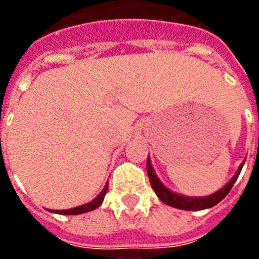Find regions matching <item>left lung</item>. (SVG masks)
<instances>
[{"label": "left lung", "mask_w": 259, "mask_h": 259, "mask_svg": "<svg viewBox=\"0 0 259 259\" xmlns=\"http://www.w3.org/2000/svg\"><path fill=\"white\" fill-rule=\"evenodd\" d=\"M242 166L238 169V172L235 173V176L231 179V180L227 183V184L223 187L222 189H219L218 192L209 195V196L205 197H187V196H181L179 193H175L172 191L164 187L161 184V181L158 180L156 173H154L153 168H152V164H150L149 158H148V162H146V170H148V176H149L150 185L152 188L154 189V192L158 196V199L161 201H164L165 204L172 205L175 208H180V209H187V211H197V209H205V208H211L213 205H217L219 201H222L227 196V193L230 192V189L233 188L234 183L237 181L238 176L242 170Z\"/></svg>", "instance_id": "left-lung-1"}]
</instances>
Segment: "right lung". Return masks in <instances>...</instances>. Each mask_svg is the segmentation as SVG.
I'll return each instance as SVG.
<instances>
[{"instance_id":"1","label":"right lung","mask_w":259,"mask_h":259,"mask_svg":"<svg viewBox=\"0 0 259 259\" xmlns=\"http://www.w3.org/2000/svg\"><path fill=\"white\" fill-rule=\"evenodd\" d=\"M107 189H109V183L106 184L105 189H103V191H102V192L98 195L97 199H94L93 201H90V203H87V204L79 205V207H76V208L62 209V211H54V212H58V213H60V215H79V213H84V212H89V211H93V209H95L97 207H99V205L102 204V201H103V199H105V195H106V192H107Z\"/></svg>"}]
</instances>
